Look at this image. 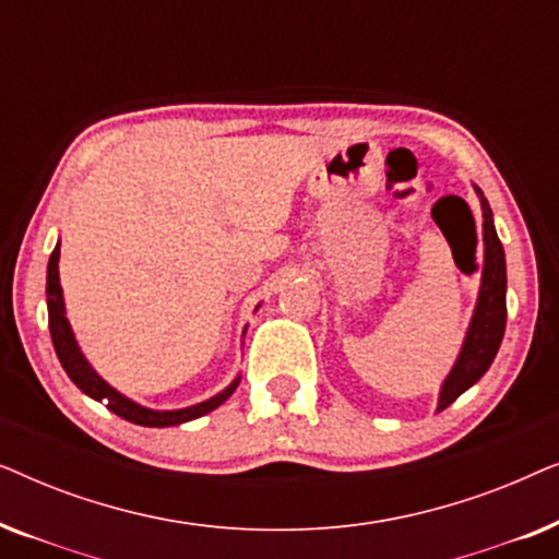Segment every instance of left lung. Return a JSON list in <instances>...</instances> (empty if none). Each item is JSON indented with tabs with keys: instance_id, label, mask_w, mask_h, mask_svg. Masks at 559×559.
Listing matches in <instances>:
<instances>
[{
	"instance_id": "1",
	"label": "left lung",
	"mask_w": 559,
	"mask_h": 559,
	"mask_svg": "<svg viewBox=\"0 0 559 559\" xmlns=\"http://www.w3.org/2000/svg\"><path fill=\"white\" fill-rule=\"evenodd\" d=\"M476 193L480 211H484V272H480L476 310H473L471 325L465 331L463 348L440 386L438 412L450 407L457 396L468 392L484 377L499 354L503 328H507V257H503V247L496 234L491 205L484 198V190L476 188Z\"/></svg>"
}]
</instances>
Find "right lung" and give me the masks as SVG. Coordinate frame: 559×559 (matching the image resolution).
<instances>
[{
  "instance_id": "obj_1",
  "label": "right lung",
  "mask_w": 559,
  "mask_h": 559,
  "mask_svg": "<svg viewBox=\"0 0 559 559\" xmlns=\"http://www.w3.org/2000/svg\"><path fill=\"white\" fill-rule=\"evenodd\" d=\"M58 259H60V241L52 249L50 262H48V285H45V295H48V325H50V338L52 346H56L58 361L63 366L68 377L75 386L81 389L83 394H88L91 400L96 402H106L114 415H119L127 423L142 425V427H173V425H182L190 423V419H198L203 415H209L216 407H221L228 396L234 394V389L239 386L241 373L236 377L231 384L226 389H221L218 394H213L211 400L190 404V407L182 409H150L144 404L129 400L121 392H117L109 381H104L98 373L94 371V366L86 361V356L81 354L79 341H75L73 328L66 318V302H63V287H60V274H58ZM243 335H247V328H243Z\"/></svg>"
}]
</instances>
